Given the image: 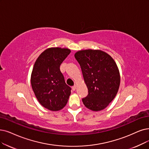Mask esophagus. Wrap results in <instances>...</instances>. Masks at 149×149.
<instances>
[{
  "label": "esophagus",
  "mask_w": 149,
  "mask_h": 149,
  "mask_svg": "<svg viewBox=\"0 0 149 149\" xmlns=\"http://www.w3.org/2000/svg\"><path fill=\"white\" fill-rule=\"evenodd\" d=\"M76 87H77V86L75 85V86H74L73 87H72V89H73V91H75L76 89Z\"/></svg>",
  "instance_id": "1"
}]
</instances>
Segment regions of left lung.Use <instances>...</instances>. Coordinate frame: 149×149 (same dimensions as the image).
<instances>
[{"label":"left lung","mask_w":149,"mask_h":149,"mask_svg":"<svg viewBox=\"0 0 149 149\" xmlns=\"http://www.w3.org/2000/svg\"><path fill=\"white\" fill-rule=\"evenodd\" d=\"M74 57L88 88L83 103L93 111L105 109L116 97L120 86V76L116 62L108 53L99 49L80 50Z\"/></svg>","instance_id":"1"}]
</instances>
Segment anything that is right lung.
Returning <instances> with one entry per match:
<instances>
[{"mask_svg": "<svg viewBox=\"0 0 149 149\" xmlns=\"http://www.w3.org/2000/svg\"><path fill=\"white\" fill-rule=\"evenodd\" d=\"M71 52L68 48L49 47L38 56L31 74V86L38 102L52 111L63 109L71 94L60 70L63 61Z\"/></svg>", "mask_w": 149, "mask_h": 149, "instance_id": "add662e5", "label": "right lung"}]
</instances>
